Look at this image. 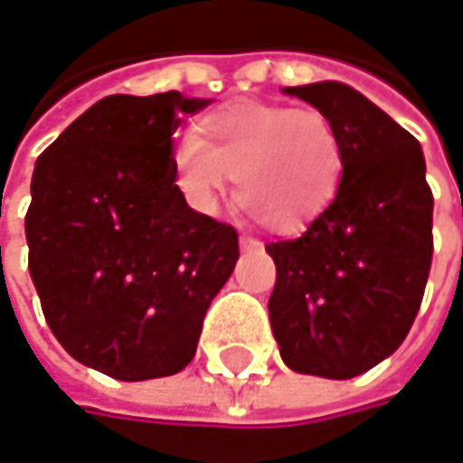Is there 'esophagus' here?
Returning <instances> with one entry per match:
<instances>
[{
  "instance_id": "esophagus-1",
  "label": "esophagus",
  "mask_w": 463,
  "mask_h": 463,
  "mask_svg": "<svg viewBox=\"0 0 463 463\" xmlns=\"http://www.w3.org/2000/svg\"><path fill=\"white\" fill-rule=\"evenodd\" d=\"M241 251H260L262 249V243L257 241V238H249V235H241Z\"/></svg>"
}]
</instances>
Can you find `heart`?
<instances>
[{
	"instance_id": "obj_1",
	"label": "heart",
	"mask_w": 463,
	"mask_h": 463,
	"mask_svg": "<svg viewBox=\"0 0 463 463\" xmlns=\"http://www.w3.org/2000/svg\"><path fill=\"white\" fill-rule=\"evenodd\" d=\"M175 188L214 214L235 180L238 206L273 232H299L331 206L345 180V143L313 108L235 100L198 118L172 153Z\"/></svg>"
}]
</instances>
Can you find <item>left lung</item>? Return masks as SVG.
I'll return each instance as SVG.
<instances>
[{"mask_svg":"<svg viewBox=\"0 0 463 463\" xmlns=\"http://www.w3.org/2000/svg\"><path fill=\"white\" fill-rule=\"evenodd\" d=\"M334 121L345 180L294 241L268 243V310L283 363L353 379L390 357L419 313L432 265V190L419 140L342 81L286 87Z\"/></svg>","mask_w":463,"mask_h":463,"instance_id":"left-lung-1","label":"left lung"}]
</instances>
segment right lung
Returning <instances> with one entry per match:
<instances>
[{"instance_id": "right-lung-1", "label": "right lung", "mask_w": 463, "mask_h": 463, "mask_svg": "<svg viewBox=\"0 0 463 463\" xmlns=\"http://www.w3.org/2000/svg\"><path fill=\"white\" fill-rule=\"evenodd\" d=\"M212 100L108 95L33 166L28 270L65 353L118 382L188 365L238 262V235L175 188L180 116Z\"/></svg>"}]
</instances>
